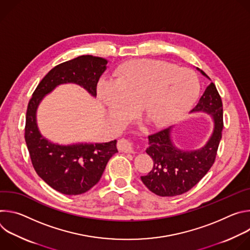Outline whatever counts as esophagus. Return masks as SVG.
Wrapping results in <instances>:
<instances>
[{
    "mask_svg": "<svg viewBox=\"0 0 250 250\" xmlns=\"http://www.w3.org/2000/svg\"><path fill=\"white\" fill-rule=\"evenodd\" d=\"M118 148L122 152L125 153H132L134 151V145L129 139L122 138L118 142Z\"/></svg>",
    "mask_w": 250,
    "mask_h": 250,
    "instance_id": "obj_1",
    "label": "esophagus"
}]
</instances>
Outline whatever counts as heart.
<instances>
[{
    "label": "heart",
    "mask_w": 250,
    "mask_h": 250,
    "mask_svg": "<svg viewBox=\"0 0 250 250\" xmlns=\"http://www.w3.org/2000/svg\"><path fill=\"white\" fill-rule=\"evenodd\" d=\"M98 92L110 118L124 122L139 108V115L153 128L179 118L200 92L197 75L190 69L149 59L127 61L118 67L115 80L102 81Z\"/></svg>",
    "instance_id": "1"
}]
</instances>
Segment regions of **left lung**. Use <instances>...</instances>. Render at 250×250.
<instances>
[{"instance_id": "left-lung-1", "label": "left lung", "mask_w": 250, "mask_h": 250, "mask_svg": "<svg viewBox=\"0 0 250 250\" xmlns=\"http://www.w3.org/2000/svg\"><path fill=\"white\" fill-rule=\"evenodd\" d=\"M197 69L209 79L204 71ZM190 113H206L213 120V130L203 147L195 150L177 147L172 139L173 126L148 136L146 153L153 160V168L147 175L141 176V181L158 196L173 197L188 192L215 162L224 127L223 103L215 84L210 83L206 88Z\"/></svg>"}]
</instances>
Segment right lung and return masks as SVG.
<instances>
[{
    "mask_svg": "<svg viewBox=\"0 0 250 250\" xmlns=\"http://www.w3.org/2000/svg\"><path fill=\"white\" fill-rule=\"evenodd\" d=\"M108 60L82 55L52 68L38 85L27 104L24 138L33 168L51 188L64 195H80L94 187L110 158L118 152L117 140L104 144H53L42 136L37 111L42 99L62 84H77L93 97Z\"/></svg>",
    "mask_w": 250,
    "mask_h": 250,
    "instance_id": "1",
    "label": "right lung"
}]
</instances>
